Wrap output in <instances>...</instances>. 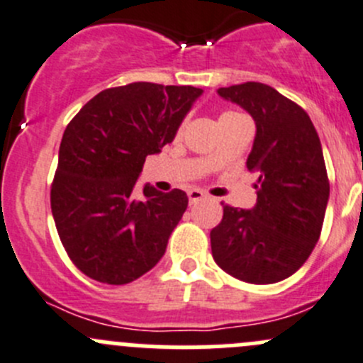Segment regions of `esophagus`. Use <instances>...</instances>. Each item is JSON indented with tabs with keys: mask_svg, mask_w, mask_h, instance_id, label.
I'll list each match as a JSON object with an SVG mask.
<instances>
[{
	"mask_svg": "<svg viewBox=\"0 0 363 363\" xmlns=\"http://www.w3.org/2000/svg\"><path fill=\"white\" fill-rule=\"evenodd\" d=\"M188 199H189V203H196L200 202V200L206 199V193L200 191V189H189Z\"/></svg>",
	"mask_w": 363,
	"mask_h": 363,
	"instance_id": "obj_1",
	"label": "esophagus"
}]
</instances>
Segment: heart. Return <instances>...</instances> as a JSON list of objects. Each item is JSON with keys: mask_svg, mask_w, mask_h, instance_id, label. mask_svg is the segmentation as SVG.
<instances>
[{"mask_svg": "<svg viewBox=\"0 0 363 363\" xmlns=\"http://www.w3.org/2000/svg\"><path fill=\"white\" fill-rule=\"evenodd\" d=\"M239 117H242V115L239 113V111H232V110H227V111H223V113L220 115V122H225V121H232V118H239Z\"/></svg>", "mask_w": 363, "mask_h": 363, "instance_id": "heart-1", "label": "heart"}]
</instances>
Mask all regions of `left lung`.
<instances>
[{"mask_svg":"<svg viewBox=\"0 0 363 363\" xmlns=\"http://www.w3.org/2000/svg\"><path fill=\"white\" fill-rule=\"evenodd\" d=\"M218 94L255 121L246 167L259 179L253 209L223 203L211 230L214 262L242 282H280L303 266L321 235L330 196L321 142L307 111L275 88L248 81Z\"/></svg>","mask_w":363,"mask_h":363,"instance_id":"8db88e82","label":"left lung"}]
</instances>
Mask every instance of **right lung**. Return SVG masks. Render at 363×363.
Returning <instances> with one entry per match:
<instances>
[{"instance_id":"1","label":"right lung","mask_w":363,"mask_h":363,"mask_svg":"<svg viewBox=\"0 0 363 363\" xmlns=\"http://www.w3.org/2000/svg\"><path fill=\"white\" fill-rule=\"evenodd\" d=\"M202 88L138 81L106 88L69 122L51 184V211L74 266L124 286L152 269L188 207L182 189L136 199L145 157L175 138Z\"/></svg>"}]
</instances>
